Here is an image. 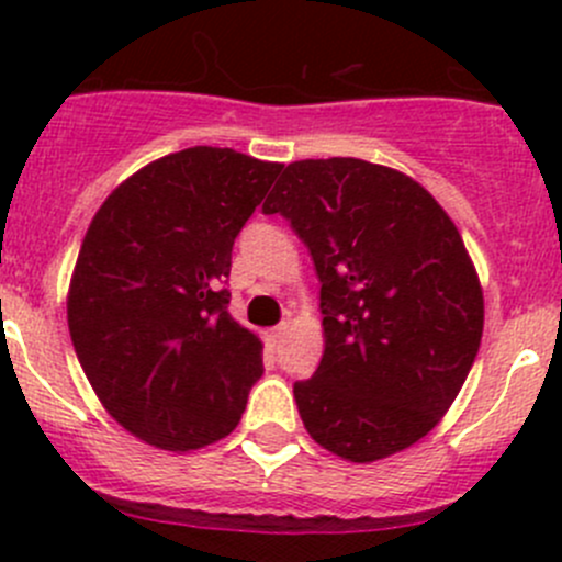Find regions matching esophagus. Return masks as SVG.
<instances>
[{
    "mask_svg": "<svg viewBox=\"0 0 562 562\" xmlns=\"http://www.w3.org/2000/svg\"><path fill=\"white\" fill-rule=\"evenodd\" d=\"M288 334V323H280V326H274L269 331V342L271 345H277V342H282V337H285Z\"/></svg>",
    "mask_w": 562,
    "mask_h": 562,
    "instance_id": "esophagus-1",
    "label": "esophagus"
}]
</instances>
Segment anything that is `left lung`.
Here are the masks:
<instances>
[{"label": "left lung", "mask_w": 562, "mask_h": 562, "mask_svg": "<svg viewBox=\"0 0 562 562\" xmlns=\"http://www.w3.org/2000/svg\"><path fill=\"white\" fill-rule=\"evenodd\" d=\"M310 249L323 359L293 383L315 443L375 462L422 440L457 400L484 296L457 225L411 176L356 157L291 162L263 203Z\"/></svg>", "instance_id": "1"}]
</instances>
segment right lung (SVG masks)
I'll return each instance as SVG.
<instances>
[{"label":"right lung","mask_w":562,"mask_h":562,"mask_svg":"<svg viewBox=\"0 0 562 562\" xmlns=\"http://www.w3.org/2000/svg\"><path fill=\"white\" fill-rule=\"evenodd\" d=\"M280 162L192 146L130 176L94 214L67 296L105 411L166 451L234 432L263 345L228 313L231 252Z\"/></svg>","instance_id":"1"}]
</instances>
